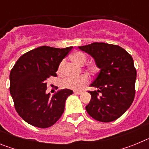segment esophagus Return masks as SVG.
<instances>
[{
    "label": "esophagus",
    "instance_id": "1",
    "mask_svg": "<svg viewBox=\"0 0 149 149\" xmlns=\"http://www.w3.org/2000/svg\"><path fill=\"white\" fill-rule=\"evenodd\" d=\"M74 93L76 95H81L82 93V92L81 91H74Z\"/></svg>",
    "mask_w": 149,
    "mask_h": 149
}]
</instances>
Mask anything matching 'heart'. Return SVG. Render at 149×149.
<instances>
[{"mask_svg":"<svg viewBox=\"0 0 149 149\" xmlns=\"http://www.w3.org/2000/svg\"><path fill=\"white\" fill-rule=\"evenodd\" d=\"M71 60L75 63L76 64L79 65H83L86 63L87 60V56L84 52L81 51H75L71 55ZM64 63L65 61L63 60L59 65L58 68H57V73L62 74L63 72V66H64ZM89 71L92 73H95L97 71V67L95 65H90L88 68ZM89 82V78L86 74H82L78 77H69L67 78L64 79L61 82L62 87L65 88V89H74V90H78L81 89L84 86Z\"/></svg>","mask_w":149,"mask_h":149,"instance_id":"b5f03b06","label":"heart"}]
</instances>
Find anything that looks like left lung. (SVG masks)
<instances>
[{
	"label": "left lung",
	"instance_id": "obj_1",
	"mask_svg": "<svg viewBox=\"0 0 149 149\" xmlns=\"http://www.w3.org/2000/svg\"><path fill=\"white\" fill-rule=\"evenodd\" d=\"M89 54L100 68L89 91L91 100L86 106L88 114L102 122H110L123 115L133 103L135 96L136 71L132 56L116 45L94 42L78 47Z\"/></svg>",
	"mask_w": 149,
	"mask_h": 149
}]
</instances>
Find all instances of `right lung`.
I'll use <instances>...</instances> for the list:
<instances>
[{
    "instance_id": "obj_1",
    "label": "right lung",
    "mask_w": 149,
    "mask_h": 149,
    "mask_svg": "<svg viewBox=\"0 0 149 149\" xmlns=\"http://www.w3.org/2000/svg\"><path fill=\"white\" fill-rule=\"evenodd\" d=\"M41 46L19 57L10 74V92L18 115L35 127L46 128L54 125L63 115L68 89L59 90L52 97L47 89V79L56 77L62 60L72 49Z\"/></svg>"
}]
</instances>
